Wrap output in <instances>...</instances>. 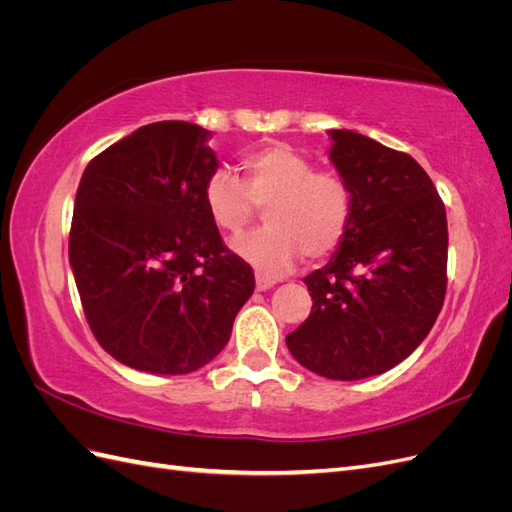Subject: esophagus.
<instances>
[{"label": "esophagus", "instance_id": "34e87169", "mask_svg": "<svg viewBox=\"0 0 512 512\" xmlns=\"http://www.w3.org/2000/svg\"><path fill=\"white\" fill-rule=\"evenodd\" d=\"M275 286V280H271V277H265V275H256V290L265 292L269 288Z\"/></svg>", "mask_w": 512, "mask_h": 512}]
</instances>
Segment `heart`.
Masks as SVG:
<instances>
[{
	"label": "heart",
	"mask_w": 512,
	"mask_h": 512,
	"mask_svg": "<svg viewBox=\"0 0 512 512\" xmlns=\"http://www.w3.org/2000/svg\"><path fill=\"white\" fill-rule=\"evenodd\" d=\"M243 179L215 168L203 181V205L226 235H239L258 207L267 226L239 237L232 250L260 275L277 277L309 260L329 258L344 243L354 196L333 168L314 162L286 143H267L241 156Z\"/></svg>",
	"instance_id": "heart-1"
}]
</instances>
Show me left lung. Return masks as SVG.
I'll return each instance as SVG.
<instances>
[{"mask_svg":"<svg viewBox=\"0 0 512 512\" xmlns=\"http://www.w3.org/2000/svg\"><path fill=\"white\" fill-rule=\"evenodd\" d=\"M329 134L331 162L354 196L352 222L329 265L303 280L314 305L286 344L318 376L361 380L410 356L440 314L446 209L408 153L350 130Z\"/></svg>","mask_w":512,"mask_h":512,"instance_id":"obj_1","label":"left lung"}]
</instances>
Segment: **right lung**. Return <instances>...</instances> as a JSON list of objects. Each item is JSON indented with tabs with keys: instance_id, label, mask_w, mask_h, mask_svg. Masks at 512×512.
I'll return each mask as SVG.
<instances>
[{
	"instance_id": "add662e5",
	"label": "right lung",
	"mask_w": 512,
	"mask_h": 512,
	"mask_svg": "<svg viewBox=\"0 0 512 512\" xmlns=\"http://www.w3.org/2000/svg\"><path fill=\"white\" fill-rule=\"evenodd\" d=\"M188 121L138 128L91 160L74 198L70 265L98 344L149 374H190L226 346L254 292L203 205L218 168Z\"/></svg>"
}]
</instances>
